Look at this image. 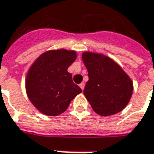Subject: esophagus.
<instances>
[{"label":"esophagus","instance_id":"1","mask_svg":"<svg viewBox=\"0 0 154 154\" xmlns=\"http://www.w3.org/2000/svg\"><path fill=\"white\" fill-rule=\"evenodd\" d=\"M79 87H80V88H81L82 90H84V88H85V83H84V82H82V83H80V84H79Z\"/></svg>","mask_w":154,"mask_h":154}]
</instances>
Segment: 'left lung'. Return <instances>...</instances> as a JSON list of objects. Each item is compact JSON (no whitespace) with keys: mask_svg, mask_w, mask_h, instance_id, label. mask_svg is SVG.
<instances>
[{"mask_svg":"<svg viewBox=\"0 0 154 154\" xmlns=\"http://www.w3.org/2000/svg\"><path fill=\"white\" fill-rule=\"evenodd\" d=\"M88 71L84 95L97 113L109 116L122 111L132 96L133 83L125 71L106 56L84 52Z\"/></svg>","mask_w":154,"mask_h":154,"instance_id":"left-lung-1","label":"left lung"}]
</instances>
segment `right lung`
<instances>
[{
    "mask_svg": "<svg viewBox=\"0 0 154 154\" xmlns=\"http://www.w3.org/2000/svg\"><path fill=\"white\" fill-rule=\"evenodd\" d=\"M75 51H48L32 64L26 77V91L32 104L48 116H57L82 91L68 68L75 62Z\"/></svg>",
    "mask_w": 154,
    "mask_h": 154,
    "instance_id": "add662e5",
    "label": "right lung"
}]
</instances>
